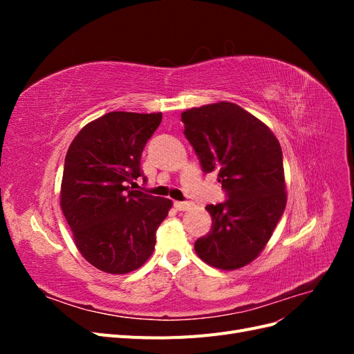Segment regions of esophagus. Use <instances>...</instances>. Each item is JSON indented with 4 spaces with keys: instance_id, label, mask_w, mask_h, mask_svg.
Segmentation results:
<instances>
[{
    "instance_id": "1",
    "label": "esophagus",
    "mask_w": 354,
    "mask_h": 354,
    "mask_svg": "<svg viewBox=\"0 0 354 354\" xmlns=\"http://www.w3.org/2000/svg\"><path fill=\"white\" fill-rule=\"evenodd\" d=\"M174 207H176V209H178V211H187V209L192 208V202H187V201H185V202L176 201V202H174Z\"/></svg>"
}]
</instances>
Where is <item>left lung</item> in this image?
Listing matches in <instances>:
<instances>
[{"instance_id": "obj_1", "label": "left lung", "mask_w": 354, "mask_h": 354, "mask_svg": "<svg viewBox=\"0 0 354 354\" xmlns=\"http://www.w3.org/2000/svg\"><path fill=\"white\" fill-rule=\"evenodd\" d=\"M181 122L202 171H217L227 198L205 207L212 226L195 251L217 269H239L264 250L285 211L281 145L269 127L229 102L189 109Z\"/></svg>"}]
</instances>
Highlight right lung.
<instances>
[{"mask_svg":"<svg viewBox=\"0 0 354 354\" xmlns=\"http://www.w3.org/2000/svg\"><path fill=\"white\" fill-rule=\"evenodd\" d=\"M162 113L109 112L73 138L63 167L60 207L82 257L99 270L124 274L152 255L156 230L173 202L130 190L142 152Z\"/></svg>","mask_w":354,"mask_h":354,"instance_id":"obj_1","label":"right lung"}]
</instances>
